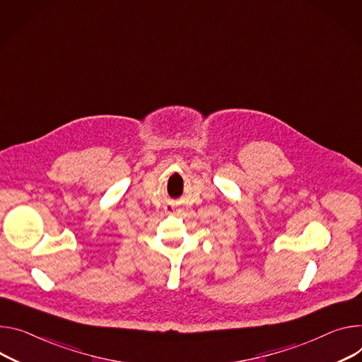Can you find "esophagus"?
Wrapping results in <instances>:
<instances>
[{
	"label": "esophagus",
	"mask_w": 362,
	"mask_h": 362,
	"mask_svg": "<svg viewBox=\"0 0 362 362\" xmlns=\"http://www.w3.org/2000/svg\"><path fill=\"white\" fill-rule=\"evenodd\" d=\"M172 209H173V208H169V211H172Z\"/></svg>",
	"instance_id": "obj_1"
}]
</instances>
